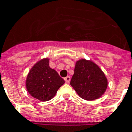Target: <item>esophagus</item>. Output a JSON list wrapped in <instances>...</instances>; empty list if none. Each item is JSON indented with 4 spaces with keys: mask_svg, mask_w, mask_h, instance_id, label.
I'll return each instance as SVG.
<instances>
[{
    "mask_svg": "<svg viewBox=\"0 0 132 132\" xmlns=\"http://www.w3.org/2000/svg\"><path fill=\"white\" fill-rule=\"evenodd\" d=\"M64 80H65V82H66V83H69L70 81V76H67V77H66L64 78Z\"/></svg>",
    "mask_w": 132,
    "mask_h": 132,
    "instance_id": "1",
    "label": "esophagus"
}]
</instances>
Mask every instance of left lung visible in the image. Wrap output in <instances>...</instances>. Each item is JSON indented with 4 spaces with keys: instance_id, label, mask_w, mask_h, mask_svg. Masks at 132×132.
Listing matches in <instances>:
<instances>
[{
    "instance_id": "1",
    "label": "left lung",
    "mask_w": 132,
    "mask_h": 132,
    "mask_svg": "<svg viewBox=\"0 0 132 132\" xmlns=\"http://www.w3.org/2000/svg\"><path fill=\"white\" fill-rule=\"evenodd\" d=\"M70 84L82 99L93 100L104 94L108 82L99 66L91 61L81 59L76 62Z\"/></svg>"
}]
</instances>
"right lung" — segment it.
Here are the masks:
<instances>
[{"instance_id":"obj_1","label":"right lung","mask_w":132,"mask_h":132,"mask_svg":"<svg viewBox=\"0 0 132 132\" xmlns=\"http://www.w3.org/2000/svg\"><path fill=\"white\" fill-rule=\"evenodd\" d=\"M65 83L56 70L49 66V59H44L33 66L26 79V88L32 97L41 101L53 98Z\"/></svg>"}]
</instances>
